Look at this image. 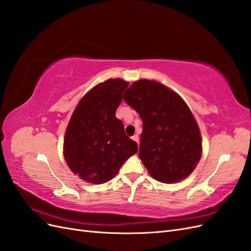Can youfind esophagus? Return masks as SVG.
<instances>
[{
	"instance_id": "obj_1",
	"label": "esophagus",
	"mask_w": 251,
	"mask_h": 251,
	"mask_svg": "<svg viewBox=\"0 0 251 251\" xmlns=\"http://www.w3.org/2000/svg\"><path fill=\"white\" fill-rule=\"evenodd\" d=\"M132 139H133L134 141H136V142H138V140H139V137H138V135H137V134H135V135H133V136H132Z\"/></svg>"
}]
</instances>
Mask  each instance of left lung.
Listing matches in <instances>:
<instances>
[{"label":"left lung","instance_id":"obj_1","mask_svg":"<svg viewBox=\"0 0 251 251\" xmlns=\"http://www.w3.org/2000/svg\"><path fill=\"white\" fill-rule=\"evenodd\" d=\"M124 100L142 120L138 156L150 175L174 183L192 174L202 155L199 126L184 100L160 82H133Z\"/></svg>","mask_w":251,"mask_h":251}]
</instances>
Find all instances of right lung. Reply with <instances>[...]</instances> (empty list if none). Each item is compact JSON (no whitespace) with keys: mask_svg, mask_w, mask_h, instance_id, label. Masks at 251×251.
Instances as JSON below:
<instances>
[{"mask_svg":"<svg viewBox=\"0 0 251 251\" xmlns=\"http://www.w3.org/2000/svg\"><path fill=\"white\" fill-rule=\"evenodd\" d=\"M127 86L120 78L98 83L81 98L68 124L65 160L86 182L105 183L137 153V143L127 137L123 121L115 116Z\"/></svg>","mask_w":251,"mask_h":251,"instance_id":"obj_1","label":"right lung"}]
</instances>
